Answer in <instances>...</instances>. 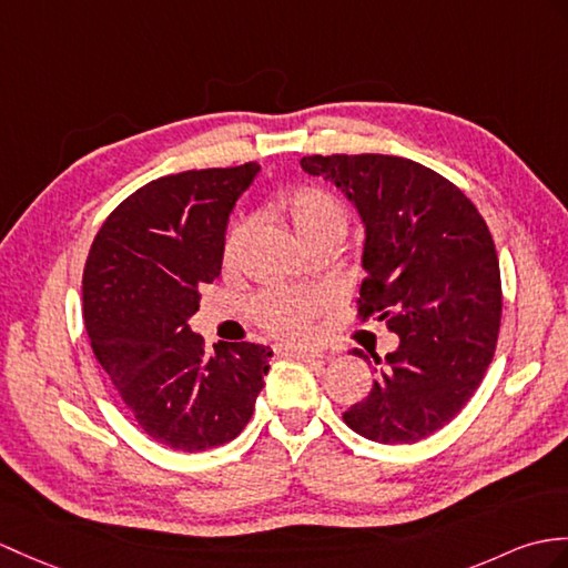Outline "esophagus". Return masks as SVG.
I'll list each match as a JSON object with an SVG mask.
<instances>
[{"mask_svg": "<svg viewBox=\"0 0 568 568\" xmlns=\"http://www.w3.org/2000/svg\"><path fill=\"white\" fill-rule=\"evenodd\" d=\"M285 355H290V358H300V361H320V358H324V353L314 351V348H285Z\"/></svg>", "mask_w": 568, "mask_h": 568, "instance_id": "esophagus-1", "label": "esophagus"}]
</instances>
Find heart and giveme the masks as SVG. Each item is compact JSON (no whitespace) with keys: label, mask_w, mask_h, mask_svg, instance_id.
<instances>
[{"label":"heart","mask_w":568,"mask_h":568,"mask_svg":"<svg viewBox=\"0 0 568 568\" xmlns=\"http://www.w3.org/2000/svg\"><path fill=\"white\" fill-rule=\"evenodd\" d=\"M281 210L293 224L295 234L310 248L322 242H338L348 230V210L334 193L314 186H302L281 197ZM248 236V220L240 217L230 224L222 242L224 266L240 261ZM328 295L316 287H278L266 290L252 302L254 320L268 334L281 338L305 336L312 322L326 307Z\"/></svg>","instance_id":"1"}]
</instances>
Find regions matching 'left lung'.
Returning a JSON list of instances; mask_svg holds the SVG:
<instances>
[{"instance_id": "left-lung-1", "label": "left lung", "mask_w": 568, "mask_h": 568, "mask_svg": "<svg viewBox=\"0 0 568 568\" xmlns=\"http://www.w3.org/2000/svg\"><path fill=\"white\" fill-rule=\"evenodd\" d=\"M300 164L358 207V320L399 336L385 358L353 348L375 382L344 420L375 443L424 440L463 412L494 361L504 295L491 232L453 181L404 156L312 154Z\"/></svg>"}]
</instances>
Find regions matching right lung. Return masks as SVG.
I'll return each instance as SVG.
<instances>
[{
  "label": "right lung",
  "mask_w": 568,
  "mask_h": 568,
  "mask_svg": "<svg viewBox=\"0 0 568 568\" xmlns=\"http://www.w3.org/2000/svg\"><path fill=\"white\" fill-rule=\"evenodd\" d=\"M256 174L248 162L150 181L105 217L87 256L91 348L138 426L174 450L234 440L268 375L266 346L242 341L207 355L189 326L201 287L220 275L236 197Z\"/></svg>",
  "instance_id": "1"
}]
</instances>
